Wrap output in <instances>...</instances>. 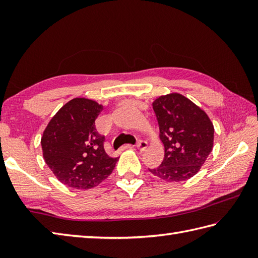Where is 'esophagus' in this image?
<instances>
[{"instance_id": "esophagus-1", "label": "esophagus", "mask_w": 258, "mask_h": 258, "mask_svg": "<svg viewBox=\"0 0 258 258\" xmlns=\"http://www.w3.org/2000/svg\"><path fill=\"white\" fill-rule=\"evenodd\" d=\"M136 147H138L140 151L143 152V151H145L147 149V142L143 141V140H139L138 141V144H136Z\"/></svg>"}]
</instances>
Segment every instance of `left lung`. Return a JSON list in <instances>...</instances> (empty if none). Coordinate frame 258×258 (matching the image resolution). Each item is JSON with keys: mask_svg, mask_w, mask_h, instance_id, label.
<instances>
[{"mask_svg": "<svg viewBox=\"0 0 258 258\" xmlns=\"http://www.w3.org/2000/svg\"><path fill=\"white\" fill-rule=\"evenodd\" d=\"M153 109L165 154L161 165L150 172L167 182L193 177L213 150L214 126L210 117L178 93L156 98Z\"/></svg>", "mask_w": 258, "mask_h": 258, "instance_id": "left-lung-1", "label": "left lung"}]
</instances>
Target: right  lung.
Wrapping results in <instances>:
<instances>
[{
  "label": "right lung",
  "instance_id": "add662e5",
  "mask_svg": "<svg viewBox=\"0 0 258 258\" xmlns=\"http://www.w3.org/2000/svg\"><path fill=\"white\" fill-rule=\"evenodd\" d=\"M103 111L97 102L76 97L54 115L43 133V157L59 182L87 189L113 172L118 157L104 150L105 138L96 131L95 119Z\"/></svg>",
  "mask_w": 258,
  "mask_h": 258
}]
</instances>
